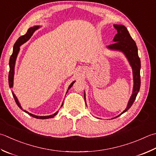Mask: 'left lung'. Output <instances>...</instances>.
I'll return each mask as SVG.
<instances>
[{
	"label": "left lung",
	"instance_id": "1",
	"mask_svg": "<svg viewBox=\"0 0 156 156\" xmlns=\"http://www.w3.org/2000/svg\"><path fill=\"white\" fill-rule=\"evenodd\" d=\"M114 27L116 29L118 32L113 40L114 43L108 45L107 47L111 50L120 51L125 55L130 66L132 67L134 80L133 94L130 97L129 103H128L126 108L121 114L119 115H120L130 108L139 91L140 87H141V78H140L141 60L138 55V48H137L135 42L130 36L126 27L123 25H117V24H114ZM84 97V100L86 99H85V93Z\"/></svg>",
	"mask_w": 156,
	"mask_h": 156
}]
</instances>
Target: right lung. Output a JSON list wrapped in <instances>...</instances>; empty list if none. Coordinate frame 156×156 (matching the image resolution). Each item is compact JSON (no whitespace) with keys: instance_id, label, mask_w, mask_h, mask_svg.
I'll use <instances>...</instances> for the list:
<instances>
[{"instance_id":"obj_1","label":"right lung","mask_w":156,"mask_h":156,"mask_svg":"<svg viewBox=\"0 0 156 156\" xmlns=\"http://www.w3.org/2000/svg\"><path fill=\"white\" fill-rule=\"evenodd\" d=\"M40 27L39 26H34L33 27H30V28L27 30V31L26 32V34L25 35H23L20 36V37L17 39V41L15 42V43L13 46V53L11 55L10 57V59H9V87L11 88L13 87V77H14V72H15V61H16L17 59V55L19 53V51L20 49V46L21 44H23V43H25L26 42H27L28 40L31 38V36H32V34H34L36 30H38ZM75 82V81L72 82V83L69 85V87H68V90L70 88L72 87V85L74 84V83ZM68 91H67V93H68ZM13 94V96L14 97V99L15 101V102H16L17 105H18V107L21 109H23L22 108H21V106L20 105V103L19 102V101H18L17 97L15 96V94L12 93ZM63 103H62V106L63 105ZM61 106V107H62ZM27 114H28L30 115H31V116L35 118H37V119H48V118H53L55 115H56L57 114L58 112H55V114L50 115H46V116H39V115H34L32 114H30L28 112H27L26 110H23Z\"/></svg>"}]
</instances>
